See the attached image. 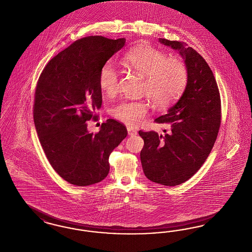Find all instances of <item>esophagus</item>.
<instances>
[{
  "label": "esophagus",
  "mask_w": 252,
  "mask_h": 252,
  "mask_svg": "<svg viewBox=\"0 0 252 252\" xmlns=\"http://www.w3.org/2000/svg\"><path fill=\"white\" fill-rule=\"evenodd\" d=\"M127 132L129 136H136L137 135V130L132 128V127H127Z\"/></svg>",
  "instance_id": "obj_1"
}]
</instances>
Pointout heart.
Here are the masks:
<instances>
[{
	"instance_id": "b5f03b06",
	"label": "heart",
	"mask_w": 252,
	"mask_h": 252,
	"mask_svg": "<svg viewBox=\"0 0 252 252\" xmlns=\"http://www.w3.org/2000/svg\"><path fill=\"white\" fill-rule=\"evenodd\" d=\"M123 63L127 67L144 78L143 91L152 103L163 108L175 100L185 89L188 81L186 65L175 59H168L158 50L151 47L139 48L126 54ZM119 73L111 61L103 64L98 82L101 90L113 94L118 88ZM148 105L142 100L126 99L111 108V114L129 126H138L143 121Z\"/></svg>"
}]
</instances>
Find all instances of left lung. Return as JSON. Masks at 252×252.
<instances>
[{"label":"left lung","instance_id":"8db88e82","mask_svg":"<svg viewBox=\"0 0 252 252\" xmlns=\"http://www.w3.org/2000/svg\"><path fill=\"white\" fill-rule=\"evenodd\" d=\"M158 41L179 52L188 81L179 100L155 120L169 125L168 132L139 131L144 141L141 161L149 180L172 187L191 178L208 158L220 126V96L213 72L197 51L184 42Z\"/></svg>","mask_w":252,"mask_h":252}]
</instances>
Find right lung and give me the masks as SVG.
<instances>
[{
	"label": "right lung",
	"instance_id": "obj_1",
	"mask_svg": "<svg viewBox=\"0 0 252 252\" xmlns=\"http://www.w3.org/2000/svg\"><path fill=\"white\" fill-rule=\"evenodd\" d=\"M126 39L100 35L83 37L53 57L36 85L33 121L42 148L52 168L69 184L85 187L107 177L109 158L127 135L113 119L96 133L87 129L100 109L101 67L125 46Z\"/></svg>",
	"mask_w": 252,
	"mask_h": 252
}]
</instances>
